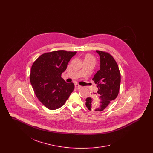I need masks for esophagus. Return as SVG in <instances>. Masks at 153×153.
<instances>
[{
  "label": "esophagus",
  "instance_id": "obj_1",
  "mask_svg": "<svg viewBox=\"0 0 153 153\" xmlns=\"http://www.w3.org/2000/svg\"><path fill=\"white\" fill-rule=\"evenodd\" d=\"M75 88L77 89H79L81 88V86L80 85H79V84H75Z\"/></svg>",
  "mask_w": 153,
  "mask_h": 153
}]
</instances>
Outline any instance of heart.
I'll return each mask as SVG.
<instances>
[{
  "label": "heart",
  "instance_id": "b5f03b06",
  "mask_svg": "<svg viewBox=\"0 0 153 153\" xmlns=\"http://www.w3.org/2000/svg\"><path fill=\"white\" fill-rule=\"evenodd\" d=\"M85 58H94L92 56H91L90 54H87L86 56H85Z\"/></svg>",
  "mask_w": 153,
  "mask_h": 153
}]
</instances>
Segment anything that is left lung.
I'll list each match as a JSON object with an SVG mask.
<instances>
[{
    "mask_svg": "<svg viewBox=\"0 0 153 153\" xmlns=\"http://www.w3.org/2000/svg\"><path fill=\"white\" fill-rule=\"evenodd\" d=\"M100 56V69L92 80L98 88L94 96L88 97L85 105L89 110L102 111L117 96L120 85V73L117 62L107 52L96 51ZM97 104L96 108L93 107Z\"/></svg>",
    "mask_w": 153,
    "mask_h": 153,
    "instance_id": "left-lung-1",
    "label": "left lung"
}]
</instances>
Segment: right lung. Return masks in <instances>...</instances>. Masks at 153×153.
<instances>
[{
  "label": "right lung",
  "instance_id": "right-lung-1",
  "mask_svg": "<svg viewBox=\"0 0 153 153\" xmlns=\"http://www.w3.org/2000/svg\"><path fill=\"white\" fill-rule=\"evenodd\" d=\"M76 51H57L41 55L31 66L30 80L38 100L47 108L62 107L74 88L73 82L67 83L61 74Z\"/></svg>",
  "mask_w": 153,
  "mask_h": 153
}]
</instances>
